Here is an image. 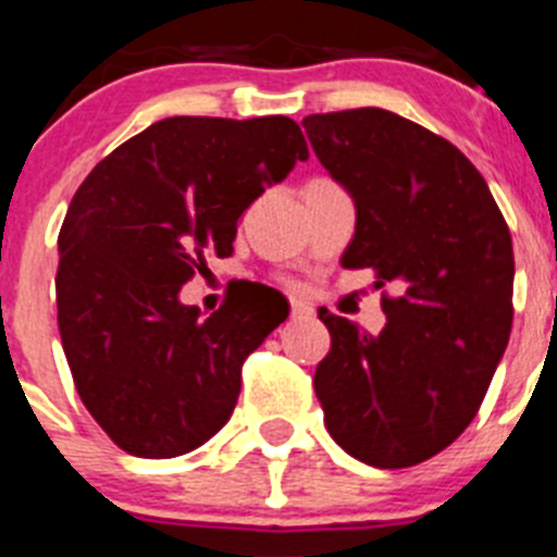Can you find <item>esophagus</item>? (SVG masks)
I'll use <instances>...</instances> for the list:
<instances>
[{"label":"esophagus","instance_id":"1","mask_svg":"<svg viewBox=\"0 0 557 557\" xmlns=\"http://www.w3.org/2000/svg\"><path fill=\"white\" fill-rule=\"evenodd\" d=\"M314 309L304 301H293V318H312Z\"/></svg>","mask_w":557,"mask_h":557}]
</instances>
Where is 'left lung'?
<instances>
[{"label": "left lung", "mask_w": 557, "mask_h": 557, "mask_svg": "<svg viewBox=\"0 0 557 557\" xmlns=\"http://www.w3.org/2000/svg\"><path fill=\"white\" fill-rule=\"evenodd\" d=\"M314 156L357 200L339 264L371 270L387 314L373 337L318 309L332 348L314 371L329 435L376 469H407L474 421L513 326V243L488 184L444 136L385 108L312 113Z\"/></svg>", "instance_id": "left-lung-1"}]
</instances>
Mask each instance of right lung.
Listing matches in <instances>:
<instances>
[{
  "instance_id": "1",
  "label": "right lung",
  "mask_w": 557,
  "mask_h": 557,
  "mask_svg": "<svg viewBox=\"0 0 557 557\" xmlns=\"http://www.w3.org/2000/svg\"><path fill=\"white\" fill-rule=\"evenodd\" d=\"M307 159L289 116H172L75 191L58 234V329L77 396L122 451L186 455L231 418L245 359L289 307L250 284L200 318L178 289L234 253L239 214Z\"/></svg>"
}]
</instances>
